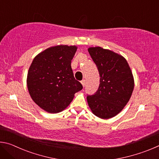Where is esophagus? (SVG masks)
I'll return each instance as SVG.
<instances>
[{
    "label": "esophagus",
    "mask_w": 159,
    "mask_h": 159,
    "mask_svg": "<svg viewBox=\"0 0 159 159\" xmlns=\"http://www.w3.org/2000/svg\"><path fill=\"white\" fill-rule=\"evenodd\" d=\"M80 83H81V84L83 85V87H85V80H82L81 81H80Z\"/></svg>",
    "instance_id": "esophagus-1"
}]
</instances>
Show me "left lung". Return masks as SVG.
I'll use <instances>...</instances> for the list:
<instances>
[{
	"mask_svg": "<svg viewBox=\"0 0 159 159\" xmlns=\"http://www.w3.org/2000/svg\"><path fill=\"white\" fill-rule=\"evenodd\" d=\"M88 52L98 67L99 85L93 95L87 96L94 114L107 119L123 109L133 93L134 79L124 57L100 47L90 48Z\"/></svg>",
	"mask_w": 159,
	"mask_h": 159,
	"instance_id": "left-lung-1",
	"label": "left lung"
}]
</instances>
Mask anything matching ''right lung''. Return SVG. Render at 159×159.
Masks as SVG:
<instances>
[{
    "instance_id": "right-lung-1",
    "label": "right lung",
    "mask_w": 159,
    "mask_h": 159,
    "mask_svg": "<svg viewBox=\"0 0 159 159\" xmlns=\"http://www.w3.org/2000/svg\"><path fill=\"white\" fill-rule=\"evenodd\" d=\"M77 48L57 45L34 59L27 74V87L35 103L47 112L59 113L83 89L75 79L71 63Z\"/></svg>"
}]
</instances>
